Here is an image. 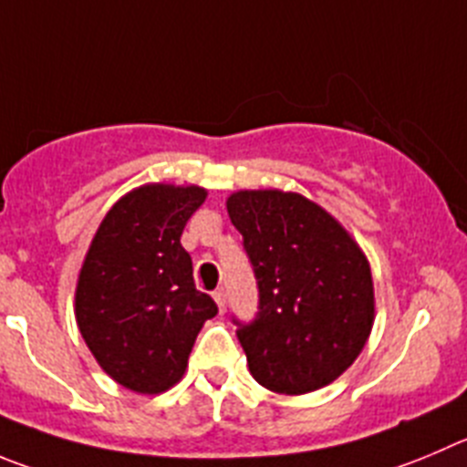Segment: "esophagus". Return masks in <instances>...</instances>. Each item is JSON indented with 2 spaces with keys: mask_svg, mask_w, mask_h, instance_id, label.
<instances>
[{
  "mask_svg": "<svg viewBox=\"0 0 467 467\" xmlns=\"http://www.w3.org/2000/svg\"><path fill=\"white\" fill-rule=\"evenodd\" d=\"M213 299H216V304H219V311L225 313V306H228V295H225L223 287H219V290L213 293Z\"/></svg>",
  "mask_w": 467,
  "mask_h": 467,
  "instance_id": "obj_1",
  "label": "esophagus"
}]
</instances>
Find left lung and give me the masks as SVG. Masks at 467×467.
<instances>
[{
	"label": "left lung",
	"mask_w": 467,
	"mask_h": 467,
	"mask_svg": "<svg viewBox=\"0 0 467 467\" xmlns=\"http://www.w3.org/2000/svg\"><path fill=\"white\" fill-rule=\"evenodd\" d=\"M228 213L258 281V313L239 322L251 376L278 394L337 380L373 327L368 260L334 216L299 193L239 191Z\"/></svg>",
	"instance_id": "8db88e82"
}]
</instances>
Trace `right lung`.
Segmentation results:
<instances>
[{"mask_svg":"<svg viewBox=\"0 0 467 467\" xmlns=\"http://www.w3.org/2000/svg\"><path fill=\"white\" fill-rule=\"evenodd\" d=\"M200 186L147 184L126 193L96 230L80 269L76 320L103 371L126 389L159 394L180 380L204 320L180 237L204 202Z\"/></svg>","mask_w":467,"mask_h":467,"instance_id":"obj_1","label":"right lung"}]
</instances>
